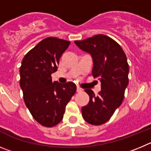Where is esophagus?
<instances>
[{
    "label": "esophagus",
    "mask_w": 151,
    "mask_h": 151,
    "mask_svg": "<svg viewBox=\"0 0 151 151\" xmlns=\"http://www.w3.org/2000/svg\"><path fill=\"white\" fill-rule=\"evenodd\" d=\"M82 91H83V90L81 89V88H79V87L77 88V92H82Z\"/></svg>",
    "instance_id": "esophagus-1"
}]
</instances>
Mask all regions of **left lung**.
<instances>
[{"mask_svg": "<svg viewBox=\"0 0 151 151\" xmlns=\"http://www.w3.org/2000/svg\"><path fill=\"white\" fill-rule=\"evenodd\" d=\"M74 43L81 50L90 54L93 60L92 74L101 83V90L98 95L92 89H85L89 101L82 108V116L89 124L101 125L109 120L123 101L129 84L127 58L121 47L104 35Z\"/></svg>", "mask_w": 151, "mask_h": 151, "instance_id": "1", "label": "left lung"}]
</instances>
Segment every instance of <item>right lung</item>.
Masks as SVG:
<instances>
[{
  "label": "right lung",
  "mask_w": 151,
  "mask_h": 151,
  "mask_svg": "<svg viewBox=\"0 0 151 151\" xmlns=\"http://www.w3.org/2000/svg\"><path fill=\"white\" fill-rule=\"evenodd\" d=\"M69 45L68 40L47 37L30 50L22 62L19 84L25 105L35 120L46 127L62 121L66 105L76 92L74 83L52 82L51 77Z\"/></svg>",
  "instance_id": "obj_1"
}]
</instances>
